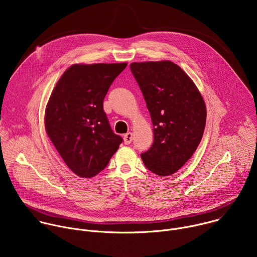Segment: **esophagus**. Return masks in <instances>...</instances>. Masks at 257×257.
<instances>
[{
    "label": "esophagus",
    "mask_w": 257,
    "mask_h": 257,
    "mask_svg": "<svg viewBox=\"0 0 257 257\" xmlns=\"http://www.w3.org/2000/svg\"><path fill=\"white\" fill-rule=\"evenodd\" d=\"M132 139H133V137H132V133L131 132H128V133H126L124 135V143L125 144H130L132 142Z\"/></svg>",
    "instance_id": "1"
}]
</instances>
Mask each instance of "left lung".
Returning a JSON list of instances; mask_svg holds the SVG:
<instances>
[{"label":"left lung","mask_w":257,"mask_h":257,"mask_svg":"<svg viewBox=\"0 0 257 257\" xmlns=\"http://www.w3.org/2000/svg\"><path fill=\"white\" fill-rule=\"evenodd\" d=\"M130 69L154 125V143L141 159L151 172L169 176L185 165L200 143L204 100L189 76L171 61L132 63Z\"/></svg>","instance_id":"1"}]
</instances>
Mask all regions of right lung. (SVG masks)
I'll list each match as a JSON object with an SVG mask.
<instances>
[{"instance_id":"right-lung-1","label":"right lung","mask_w":257,"mask_h":257,"mask_svg":"<svg viewBox=\"0 0 257 257\" xmlns=\"http://www.w3.org/2000/svg\"><path fill=\"white\" fill-rule=\"evenodd\" d=\"M120 64H75L56 84L46 108V131L68 168L82 178L102 171L123 138L103 111L104 96L126 68Z\"/></svg>"}]
</instances>
